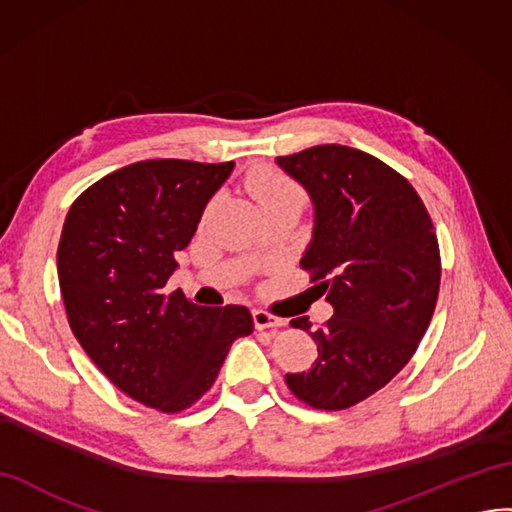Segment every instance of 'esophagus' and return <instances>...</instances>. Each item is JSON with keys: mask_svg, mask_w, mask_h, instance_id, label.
<instances>
[{"mask_svg": "<svg viewBox=\"0 0 512 512\" xmlns=\"http://www.w3.org/2000/svg\"><path fill=\"white\" fill-rule=\"evenodd\" d=\"M254 325L256 329H278L286 325V319L282 316H275L267 310H254Z\"/></svg>", "mask_w": 512, "mask_h": 512, "instance_id": "obj_1", "label": "esophagus"}]
</instances>
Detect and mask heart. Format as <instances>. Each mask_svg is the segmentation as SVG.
I'll list each match as a JSON object with an SVG mask.
<instances>
[{
  "label": "heart",
  "instance_id": "1",
  "mask_svg": "<svg viewBox=\"0 0 512 512\" xmlns=\"http://www.w3.org/2000/svg\"><path fill=\"white\" fill-rule=\"evenodd\" d=\"M250 187L254 191V196L260 200V204L265 206V209L271 204L282 202V200L303 198L301 189L293 181H288L286 176H282L280 172H273V170H260L250 181ZM215 206H217V200H211L204 211V219L211 217Z\"/></svg>",
  "mask_w": 512,
  "mask_h": 512
}]
</instances>
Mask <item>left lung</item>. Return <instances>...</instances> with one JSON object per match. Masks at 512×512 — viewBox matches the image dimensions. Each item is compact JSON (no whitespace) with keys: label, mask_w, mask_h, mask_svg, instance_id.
Wrapping results in <instances>:
<instances>
[{"label":"left lung","mask_w":512,"mask_h":512,"mask_svg":"<svg viewBox=\"0 0 512 512\" xmlns=\"http://www.w3.org/2000/svg\"><path fill=\"white\" fill-rule=\"evenodd\" d=\"M275 163L310 193L301 269L334 306L314 331L308 316L290 321L310 331L319 357L286 385L314 409H349L388 385L426 334L441 280L437 234L407 178L364 150L323 144Z\"/></svg>","instance_id":"1"}]
</instances>
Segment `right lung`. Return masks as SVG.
Masks as SVG:
<instances>
[{
	"label": "right lung",
	"mask_w": 512,
	"mask_h": 512,
	"mask_svg": "<svg viewBox=\"0 0 512 512\" xmlns=\"http://www.w3.org/2000/svg\"><path fill=\"white\" fill-rule=\"evenodd\" d=\"M234 168L183 159L137 161L73 202L58 245V278L75 338L118 390L163 413L200 400L232 342L250 336L245 306L206 308L165 293L176 252Z\"/></svg>",
	"instance_id": "obj_1"
}]
</instances>
